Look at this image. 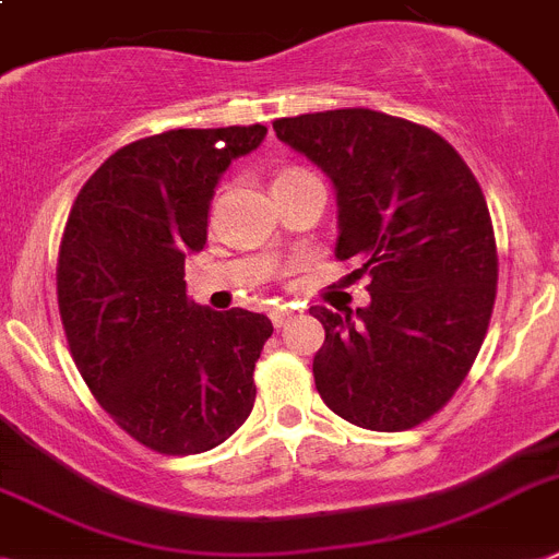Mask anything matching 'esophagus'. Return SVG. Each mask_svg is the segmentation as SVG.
<instances>
[{
  "instance_id": "obj_1",
  "label": "esophagus",
  "mask_w": 559,
  "mask_h": 559,
  "mask_svg": "<svg viewBox=\"0 0 559 559\" xmlns=\"http://www.w3.org/2000/svg\"><path fill=\"white\" fill-rule=\"evenodd\" d=\"M294 317H297V311H294V308H288V306H280V308H274V311H271V322H274V329H285V325H288Z\"/></svg>"
}]
</instances>
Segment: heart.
I'll return each mask as SVG.
<instances>
[{"label":"heart","mask_w":559,"mask_h":559,"mask_svg":"<svg viewBox=\"0 0 559 559\" xmlns=\"http://www.w3.org/2000/svg\"><path fill=\"white\" fill-rule=\"evenodd\" d=\"M290 174H308V170H302V168H285L283 174H280V177H290Z\"/></svg>","instance_id":"b5f03b06"}]
</instances>
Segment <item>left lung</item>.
Segmentation results:
<instances>
[{
	"instance_id": "8db88e82",
	"label": "left lung",
	"mask_w": 559,
	"mask_h": 559,
	"mask_svg": "<svg viewBox=\"0 0 559 559\" xmlns=\"http://www.w3.org/2000/svg\"><path fill=\"white\" fill-rule=\"evenodd\" d=\"M336 186L334 257L368 274L357 317L313 306L322 403L368 431L435 417L472 371L497 297V239L465 159L426 124L368 108L274 122Z\"/></svg>"
}]
</instances>
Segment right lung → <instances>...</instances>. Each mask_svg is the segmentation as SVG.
Instances as JSON below:
<instances>
[{
  "mask_svg": "<svg viewBox=\"0 0 559 559\" xmlns=\"http://www.w3.org/2000/svg\"><path fill=\"white\" fill-rule=\"evenodd\" d=\"M265 124L177 128L119 147L82 186L62 230L57 299L71 357L124 435L156 451H211L248 419L253 366L274 325L186 294L207 207Z\"/></svg>",
  "mask_w": 559,
  "mask_h": 559,
  "instance_id": "1",
  "label": "right lung"
}]
</instances>
